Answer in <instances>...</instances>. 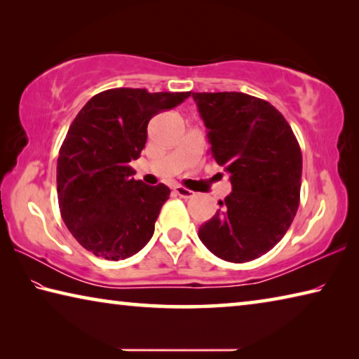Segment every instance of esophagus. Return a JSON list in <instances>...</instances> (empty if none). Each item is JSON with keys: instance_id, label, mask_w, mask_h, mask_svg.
<instances>
[{"instance_id": "obj_1", "label": "esophagus", "mask_w": 359, "mask_h": 359, "mask_svg": "<svg viewBox=\"0 0 359 359\" xmlns=\"http://www.w3.org/2000/svg\"><path fill=\"white\" fill-rule=\"evenodd\" d=\"M174 193L177 194V196H180V198H185V199H188V198H191L193 196V191L191 190H188V188H185V187H182V185H175L174 188Z\"/></svg>"}]
</instances>
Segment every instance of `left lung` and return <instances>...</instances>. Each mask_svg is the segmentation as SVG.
Masks as SVG:
<instances>
[{"label": "left lung", "mask_w": 359, "mask_h": 359, "mask_svg": "<svg viewBox=\"0 0 359 359\" xmlns=\"http://www.w3.org/2000/svg\"><path fill=\"white\" fill-rule=\"evenodd\" d=\"M210 155L229 175L222 210L199 226L215 257L245 263L274 248L299 208L302 155L293 130L264 100L238 92L193 93Z\"/></svg>", "instance_id": "left-lung-1"}]
</instances>
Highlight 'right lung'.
I'll use <instances>...</instances> for the list:
<instances>
[{"mask_svg": "<svg viewBox=\"0 0 359 359\" xmlns=\"http://www.w3.org/2000/svg\"><path fill=\"white\" fill-rule=\"evenodd\" d=\"M188 96L190 92L106 90L71 123L58 154V205L71 234L96 257L130 258L154 236L171 190L135 180L130 163L145 147L150 118Z\"/></svg>", "mask_w": 359, "mask_h": 359, "instance_id": "right-lung-1", "label": "right lung"}]
</instances>
